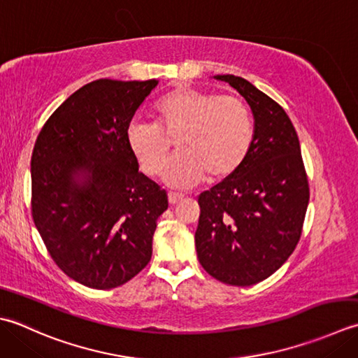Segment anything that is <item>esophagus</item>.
I'll list each match as a JSON object with an SVG mask.
<instances>
[{"instance_id":"obj_1","label":"esophagus","mask_w":358,"mask_h":358,"mask_svg":"<svg viewBox=\"0 0 358 358\" xmlns=\"http://www.w3.org/2000/svg\"><path fill=\"white\" fill-rule=\"evenodd\" d=\"M182 199H184V194H179V193H169V202L171 203V206H176L178 202H180Z\"/></svg>"}]
</instances>
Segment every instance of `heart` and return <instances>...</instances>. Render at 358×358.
<instances>
[{"label":"heart","mask_w":358,"mask_h":358,"mask_svg":"<svg viewBox=\"0 0 358 358\" xmlns=\"http://www.w3.org/2000/svg\"><path fill=\"white\" fill-rule=\"evenodd\" d=\"M155 115L157 125L131 119L125 141L138 169L148 176L162 170L170 141H176L178 155L164 170L170 187L192 188L206 174L210 180L229 178L249 156L253 120L239 97L178 87L157 101Z\"/></svg>","instance_id":"1"}]
</instances>
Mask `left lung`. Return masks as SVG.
<instances>
[{"instance_id":"1","label":"left lung","mask_w":358,"mask_h":358,"mask_svg":"<svg viewBox=\"0 0 358 358\" xmlns=\"http://www.w3.org/2000/svg\"><path fill=\"white\" fill-rule=\"evenodd\" d=\"M213 78L235 87L249 103L253 142L238 171L199 196L194 243L207 273L245 287L268 278L295 250L309 184L286 111L243 77Z\"/></svg>"}]
</instances>
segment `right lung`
Listing matches in <instances>:
<instances>
[{
    "label": "right lung",
    "instance_id": "add662e5",
    "mask_svg": "<svg viewBox=\"0 0 358 358\" xmlns=\"http://www.w3.org/2000/svg\"><path fill=\"white\" fill-rule=\"evenodd\" d=\"M157 80H96L50 115L32 159V217L55 264L91 289H114L148 264L165 189L127 147L129 120Z\"/></svg>",
    "mask_w": 358,
    "mask_h": 358
}]
</instances>
